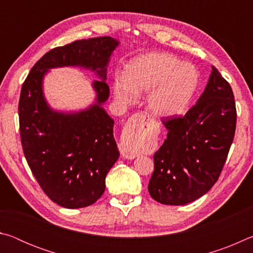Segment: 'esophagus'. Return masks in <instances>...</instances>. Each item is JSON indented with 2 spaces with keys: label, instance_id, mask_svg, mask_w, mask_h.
I'll use <instances>...</instances> for the list:
<instances>
[{
  "label": "esophagus",
  "instance_id": "esophagus-1",
  "mask_svg": "<svg viewBox=\"0 0 253 253\" xmlns=\"http://www.w3.org/2000/svg\"><path fill=\"white\" fill-rule=\"evenodd\" d=\"M148 125L149 117L142 113L132 115L126 122L121 137V152L124 157L134 160L138 155V147L147 136Z\"/></svg>",
  "mask_w": 253,
  "mask_h": 253
}]
</instances>
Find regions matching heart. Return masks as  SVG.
Returning <instances> with one entry per match:
<instances>
[{
    "mask_svg": "<svg viewBox=\"0 0 253 253\" xmlns=\"http://www.w3.org/2000/svg\"><path fill=\"white\" fill-rule=\"evenodd\" d=\"M126 71L127 75L115 77L117 99L130 104L137 98V91H148V109L160 117L182 115L198 90V70L166 52L139 55L128 63Z\"/></svg>",
    "mask_w": 253,
    "mask_h": 253,
    "instance_id": "1",
    "label": "heart"
}]
</instances>
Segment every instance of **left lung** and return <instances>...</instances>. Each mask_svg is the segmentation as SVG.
<instances>
[{
	"label": "left lung",
	"mask_w": 253,
	"mask_h": 253,
	"mask_svg": "<svg viewBox=\"0 0 253 253\" xmlns=\"http://www.w3.org/2000/svg\"><path fill=\"white\" fill-rule=\"evenodd\" d=\"M162 122L168 137L154 154L148 192L162 204L193 202L217 181L233 142L237 109L231 85L212 66L198 102L183 117Z\"/></svg>",
	"instance_id": "left-lung-1"
}]
</instances>
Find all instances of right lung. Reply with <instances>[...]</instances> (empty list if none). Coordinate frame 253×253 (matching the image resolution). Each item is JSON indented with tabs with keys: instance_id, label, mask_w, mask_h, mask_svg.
<instances>
[{
	"instance_id": "obj_1",
	"label": "right lung",
	"mask_w": 253,
	"mask_h": 253,
	"mask_svg": "<svg viewBox=\"0 0 253 253\" xmlns=\"http://www.w3.org/2000/svg\"><path fill=\"white\" fill-rule=\"evenodd\" d=\"M119 42L110 37L78 40L50 50L32 67L21 89L20 136L24 156L48 198L60 207H89L104 194L107 173L119 157L114 121L101 105L108 99L107 65ZM79 65L102 78L93 84L96 102L65 114L51 110L42 80L51 67Z\"/></svg>"
}]
</instances>
